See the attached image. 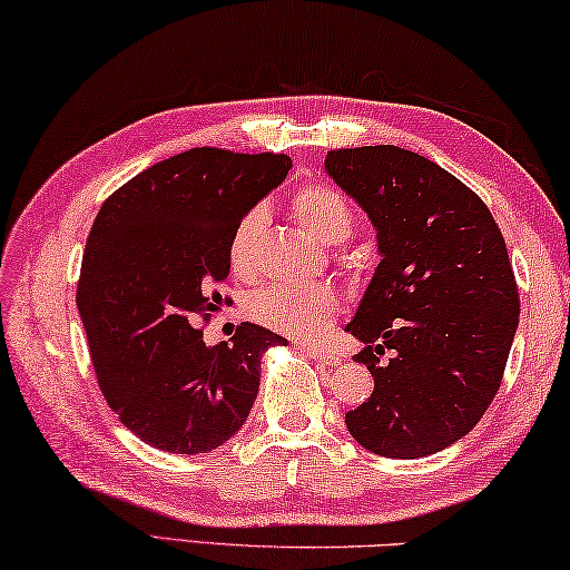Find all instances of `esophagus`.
<instances>
[{"label":"esophagus","instance_id":"34e87169","mask_svg":"<svg viewBox=\"0 0 570 570\" xmlns=\"http://www.w3.org/2000/svg\"><path fill=\"white\" fill-rule=\"evenodd\" d=\"M299 350L306 357L317 360V363H322V365H340V355H334L332 350H324L317 345H299Z\"/></svg>","mask_w":570,"mask_h":570}]
</instances>
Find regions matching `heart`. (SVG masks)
<instances>
[{
	"label": "heart",
	"mask_w": 570,
	"mask_h": 570,
	"mask_svg": "<svg viewBox=\"0 0 570 570\" xmlns=\"http://www.w3.org/2000/svg\"><path fill=\"white\" fill-rule=\"evenodd\" d=\"M296 223L322 246H340L355 230V210L345 195L327 185H304L294 195ZM266 207L256 205L243 215L228 240V264L233 274L248 278L256 268V248L266 228ZM342 312V294L330 284L268 286L248 302V314L264 327L288 337L314 340L332 327Z\"/></svg>",
	"instance_id": "heart-1"
}]
</instances>
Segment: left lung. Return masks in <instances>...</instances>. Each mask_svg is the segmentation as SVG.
<instances>
[{
    "mask_svg": "<svg viewBox=\"0 0 570 570\" xmlns=\"http://www.w3.org/2000/svg\"><path fill=\"white\" fill-rule=\"evenodd\" d=\"M324 169L367 213L377 264L347 332L375 387L345 413L360 446L391 459L466 436L500 391L520 299L490 207L415 151H327ZM387 348L392 357L380 360Z\"/></svg>",
    "mask_w": 570,
    "mask_h": 570,
    "instance_id": "obj_1",
    "label": "left lung"
}]
</instances>
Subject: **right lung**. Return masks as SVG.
Masks as SVG:
<instances>
[{"label": "right lung", "mask_w": 570, "mask_h": 570, "mask_svg": "<svg viewBox=\"0 0 570 570\" xmlns=\"http://www.w3.org/2000/svg\"><path fill=\"white\" fill-rule=\"evenodd\" d=\"M292 169L286 155L197 147L121 185L98 210L78 282V312L106 403L141 441L207 454L246 423L261 355L286 345L243 322L207 347L200 322L223 304L238 220Z\"/></svg>", "instance_id": "add662e5"}]
</instances>
